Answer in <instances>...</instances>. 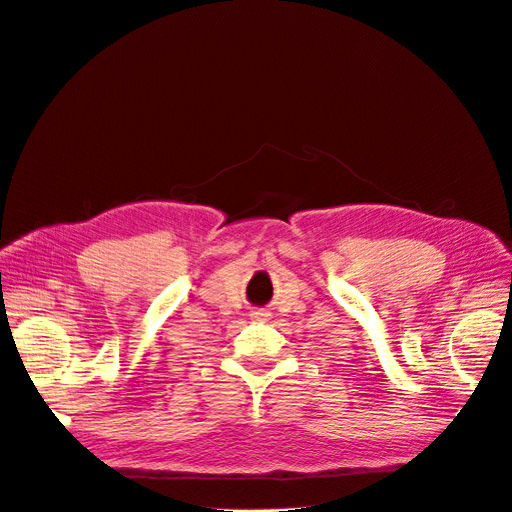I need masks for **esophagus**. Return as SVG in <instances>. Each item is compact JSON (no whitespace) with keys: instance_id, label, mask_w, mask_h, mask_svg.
I'll list each match as a JSON object with an SVG mask.
<instances>
[{"instance_id":"1","label":"esophagus","mask_w":512,"mask_h":512,"mask_svg":"<svg viewBox=\"0 0 512 512\" xmlns=\"http://www.w3.org/2000/svg\"><path fill=\"white\" fill-rule=\"evenodd\" d=\"M269 316H271V312L265 310V308H257V310L251 312V318H253V320H259V322H265Z\"/></svg>"}]
</instances>
